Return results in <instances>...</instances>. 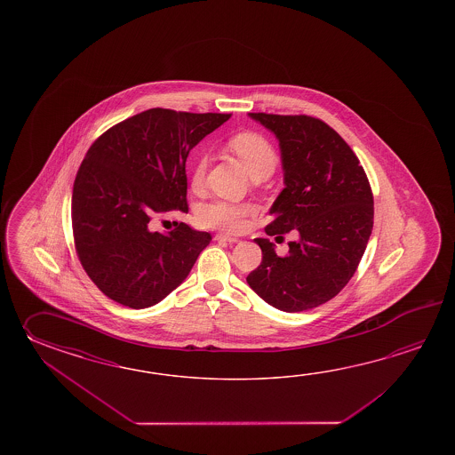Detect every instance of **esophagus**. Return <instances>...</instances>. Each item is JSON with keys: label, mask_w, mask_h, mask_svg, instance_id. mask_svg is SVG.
Returning <instances> with one entry per match:
<instances>
[{"label": "esophagus", "mask_w": 455, "mask_h": 455, "mask_svg": "<svg viewBox=\"0 0 455 455\" xmlns=\"http://www.w3.org/2000/svg\"><path fill=\"white\" fill-rule=\"evenodd\" d=\"M214 241L237 242L239 241V239H237V237H234V235H229V234H224V232H218V234L214 235Z\"/></svg>", "instance_id": "34e87169"}]
</instances>
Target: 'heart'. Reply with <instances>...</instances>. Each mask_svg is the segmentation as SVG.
<instances>
[{"mask_svg":"<svg viewBox=\"0 0 455 455\" xmlns=\"http://www.w3.org/2000/svg\"><path fill=\"white\" fill-rule=\"evenodd\" d=\"M228 146L241 159L247 172L253 174L260 169L275 167L276 155L265 136L253 133V132H242L232 135ZM206 156L198 153L195 156L194 165L190 171V184L198 188L204 184L206 174ZM259 206L251 202H228L216 198L212 202L202 204L196 212V221L212 229H221L226 232H241L249 226V220L257 213Z\"/></svg>","mask_w":455,"mask_h":455,"instance_id":"b5f03b06","label":"heart"}]
</instances>
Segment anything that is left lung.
I'll list each match as a JSON object with an SVG mask.
<instances>
[{
    "label": "left lung",
    "mask_w": 455,
    "mask_h": 455,
    "mask_svg": "<svg viewBox=\"0 0 455 455\" xmlns=\"http://www.w3.org/2000/svg\"><path fill=\"white\" fill-rule=\"evenodd\" d=\"M249 116L278 138L284 171L265 232L283 237L296 231L299 239L290 242L286 255H276L270 239H255L261 263L247 283L276 309L317 307L348 284L366 251L374 224L368 175L348 143L320 118Z\"/></svg>",
    "instance_id": "obj_1"
}]
</instances>
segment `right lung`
<instances>
[{"instance_id":"1","label":"right lung","mask_w":455,"mask_h":455,"mask_svg":"<svg viewBox=\"0 0 455 455\" xmlns=\"http://www.w3.org/2000/svg\"><path fill=\"white\" fill-rule=\"evenodd\" d=\"M229 116L156 107L91 145L73 185L71 224L77 259L107 298L143 309L187 278L212 234L185 223L163 234L151 221L188 213L187 156Z\"/></svg>"}]
</instances>
